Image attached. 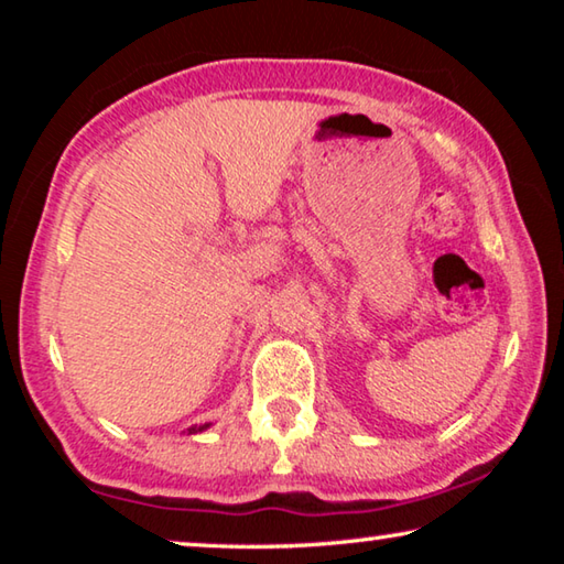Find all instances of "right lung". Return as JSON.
Here are the masks:
<instances>
[{
  "label": "right lung",
  "mask_w": 564,
  "mask_h": 564,
  "mask_svg": "<svg viewBox=\"0 0 564 564\" xmlns=\"http://www.w3.org/2000/svg\"><path fill=\"white\" fill-rule=\"evenodd\" d=\"M206 427H208V425H198V427H188V435H191V433H202V431H206Z\"/></svg>",
  "instance_id": "add662e5"
}]
</instances>
